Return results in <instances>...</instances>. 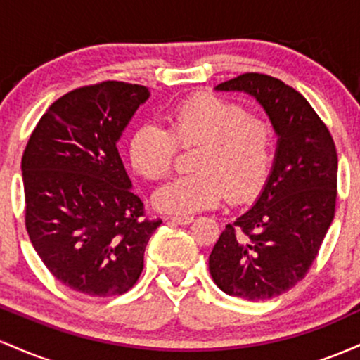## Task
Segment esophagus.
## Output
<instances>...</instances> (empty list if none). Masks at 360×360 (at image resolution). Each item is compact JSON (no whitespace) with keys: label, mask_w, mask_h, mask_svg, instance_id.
<instances>
[{"label":"esophagus","mask_w":360,"mask_h":360,"mask_svg":"<svg viewBox=\"0 0 360 360\" xmlns=\"http://www.w3.org/2000/svg\"><path fill=\"white\" fill-rule=\"evenodd\" d=\"M169 220L172 223H177V225H189V223H193L194 218L193 217H169Z\"/></svg>","instance_id":"34e87169"}]
</instances>
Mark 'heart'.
I'll return each mask as SVG.
<instances>
[{"instance_id":"obj_1","label":"heart","mask_w":360,"mask_h":360,"mask_svg":"<svg viewBox=\"0 0 360 360\" xmlns=\"http://www.w3.org/2000/svg\"><path fill=\"white\" fill-rule=\"evenodd\" d=\"M166 122L167 130L143 123L131 134L128 159L140 176L152 181L167 176L177 146L200 148L193 160L196 172L154 193L157 210L189 214L213 208L225 194L243 201L260 191L274 159V130L266 120L221 96L198 94L174 106Z\"/></svg>"}]
</instances>
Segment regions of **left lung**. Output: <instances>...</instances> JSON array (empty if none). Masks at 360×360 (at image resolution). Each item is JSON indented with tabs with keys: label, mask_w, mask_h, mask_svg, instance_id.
I'll return each instance as SVG.
<instances>
[{
	"label": "left lung",
	"mask_w": 360,
	"mask_h": 360,
	"mask_svg": "<svg viewBox=\"0 0 360 360\" xmlns=\"http://www.w3.org/2000/svg\"><path fill=\"white\" fill-rule=\"evenodd\" d=\"M214 89L254 96L278 147L257 201L214 243L210 274L226 295L271 300L304 278L335 217V143L303 94L276 77L247 72Z\"/></svg>",
	"instance_id": "1"
}]
</instances>
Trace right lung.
I'll list each match as a JSON object with an SVG mask.
<instances>
[{
  "instance_id": "right-lung-1",
  "label": "right lung",
  "mask_w": 360,
  "mask_h": 360,
  "mask_svg": "<svg viewBox=\"0 0 360 360\" xmlns=\"http://www.w3.org/2000/svg\"><path fill=\"white\" fill-rule=\"evenodd\" d=\"M150 96L146 86L105 81L53 101L22 157L25 225L64 286L88 296L123 295L143 269L162 220L143 218L117 143Z\"/></svg>"
}]
</instances>
